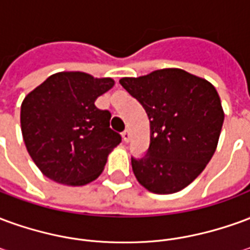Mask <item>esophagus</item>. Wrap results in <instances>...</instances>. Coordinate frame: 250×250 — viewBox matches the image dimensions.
Segmentation results:
<instances>
[{"label":"esophagus","mask_w":250,"mask_h":250,"mask_svg":"<svg viewBox=\"0 0 250 250\" xmlns=\"http://www.w3.org/2000/svg\"><path fill=\"white\" fill-rule=\"evenodd\" d=\"M122 138H123V141H125V143L130 141V132H128V130H125L122 132Z\"/></svg>","instance_id":"34e87169"}]
</instances>
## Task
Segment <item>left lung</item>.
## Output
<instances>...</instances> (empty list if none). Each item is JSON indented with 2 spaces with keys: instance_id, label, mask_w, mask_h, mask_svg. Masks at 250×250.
<instances>
[{
  "instance_id": "1",
  "label": "left lung",
  "mask_w": 250,
  "mask_h": 250,
  "mask_svg": "<svg viewBox=\"0 0 250 250\" xmlns=\"http://www.w3.org/2000/svg\"><path fill=\"white\" fill-rule=\"evenodd\" d=\"M119 83L146 111L150 146L146 155L131 157L138 182L155 194L185 188L213 157L224 111L215 88L178 68H166Z\"/></svg>"
}]
</instances>
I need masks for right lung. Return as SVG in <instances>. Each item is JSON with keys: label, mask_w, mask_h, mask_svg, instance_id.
<instances>
[{"label": "right lung", "mask_w": 250, "mask_h": 250, "mask_svg": "<svg viewBox=\"0 0 250 250\" xmlns=\"http://www.w3.org/2000/svg\"><path fill=\"white\" fill-rule=\"evenodd\" d=\"M114 85L109 77L60 72L33 89L21 104L25 146L41 173L57 184L83 186L103 171L122 136L109 128L111 114L95 105Z\"/></svg>", "instance_id": "right-lung-1"}]
</instances>
